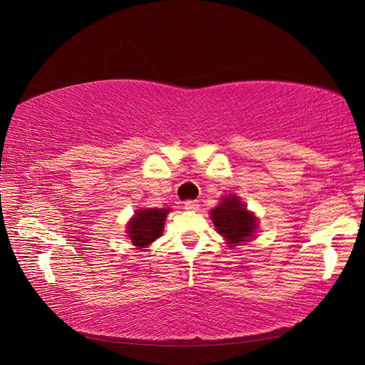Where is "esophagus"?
<instances>
[{
    "instance_id": "34e87169",
    "label": "esophagus",
    "mask_w": 365,
    "mask_h": 365,
    "mask_svg": "<svg viewBox=\"0 0 365 365\" xmlns=\"http://www.w3.org/2000/svg\"><path fill=\"white\" fill-rule=\"evenodd\" d=\"M184 208L189 210V212H195V210L200 208V202H197V201H185Z\"/></svg>"
}]
</instances>
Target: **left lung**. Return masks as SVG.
Segmentation results:
<instances>
[{"label": "left lung", "instance_id": "left-lung-1", "mask_svg": "<svg viewBox=\"0 0 365 365\" xmlns=\"http://www.w3.org/2000/svg\"><path fill=\"white\" fill-rule=\"evenodd\" d=\"M212 219L220 236H224L228 244L247 242L256 230V217L247 212L245 205L239 201L237 196L222 197L215 210H212Z\"/></svg>", "mask_w": 365, "mask_h": 365}]
</instances>
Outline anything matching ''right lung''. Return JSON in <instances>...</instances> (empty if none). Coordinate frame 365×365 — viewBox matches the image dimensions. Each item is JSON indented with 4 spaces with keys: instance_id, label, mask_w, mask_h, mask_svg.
I'll use <instances>...</instances> for the list:
<instances>
[{
    "instance_id": "add662e5",
    "label": "right lung",
    "mask_w": 365,
    "mask_h": 365,
    "mask_svg": "<svg viewBox=\"0 0 365 365\" xmlns=\"http://www.w3.org/2000/svg\"><path fill=\"white\" fill-rule=\"evenodd\" d=\"M169 208H146L138 210L135 217L129 222V237L132 244L145 248L163 235L164 220L168 217Z\"/></svg>"
}]
</instances>
